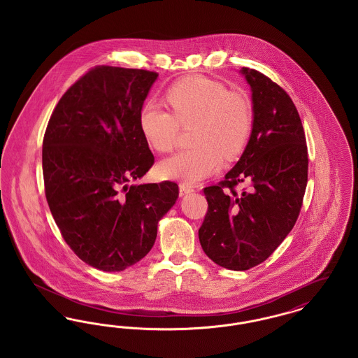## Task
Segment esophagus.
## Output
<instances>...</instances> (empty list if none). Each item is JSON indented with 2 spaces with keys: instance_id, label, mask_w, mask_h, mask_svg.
Wrapping results in <instances>:
<instances>
[{
  "instance_id": "34e87169",
  "label": "esophagus",
  "mask_w": 358,
  "mask_h": 358,
  "mask_svg": "<svg viewBox=\"0 0 358 358\" xmlns=\"http://www.w3.org/2000/svg\"><path fill=\"white\" fill-rule=\"evenodd\" d=\"M192 192H193V187H190V185H187V184H181L180 185V196L181 197L187 196V194L192 193Z\"/></svg>"
}]
</instances>
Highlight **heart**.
<instances>
[{
	"instance_id": "obj_1",
	"label": "heart",
	"mask_w": 358,
	"mask_h": 358,
	"mask_svg": "<svg viewBox=\"0 0 358 358\" xmlns=\"http://www.w3.org/2000/svg\"><path fill=\"white\" fill-rule=\"evenodd\" d=\"M166 101L173 114L155 103H146L139 113V127L146 142L158 153L176 146L181 126L196 124L192 143L196 149L180 152L159 164L164 178L197 184L222 165V155L235 158L251 133L250 103L238 92L201 75L189 76L171 85Z\"/></svg>"
}]
</instances>
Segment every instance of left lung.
Wrapping results in <instances>:
<instances>
[{
  "label": "left lung",
  "instance_id": "8db88e82",
  "mask_svg": "<svg viewBox=\"0 0 358 358\" xmlns=\"http://www.w3.org/2000/svg\"><path fill=\"white\" fill-rule=\"evenodd\" d=\"M251 87L252 127L236 165L204 189L208 212L199 229L216 264L245 271L264 262L299 216L307 184L306 138L287 92L255 69H240ZM250 184L238 194L234 187Z\"/></svg>",
  "mask_w": 358,
  "mask_h": 358
}]
</instances>
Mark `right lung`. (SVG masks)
<instances>
[{"label": "right lung", "mask_w": 358, "mask_h": 358, "mask_svg": "<svg viewBox=\"0 0 358 358\" xmlns=\"http://www.w3.org/2000/svg\"><path fill=\"white\" fill-rule=\"evenodd\" d=\"M158 73L99 66L55 107L43 141L52 216L88 266L120 273L149 254L178 185L133 184L153 166L139 113Z\"/></svg>", "instance_id": "1"}]
</instances>
